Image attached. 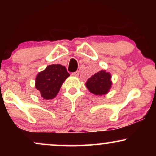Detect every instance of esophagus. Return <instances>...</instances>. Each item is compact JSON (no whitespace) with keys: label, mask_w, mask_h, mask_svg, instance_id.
I'll list each match as a JSON object with an SVG mask.
<instances>
[{"label":"esophagus","mask_w":156,"mask_h":156,"mask_svg":"<svg viewBox=\"0 0 156 156\" xmlns=\"http://www.w3.org/2000/svg\"><path fill=\"white\" fill-rule=\"evenodd\" d=\"M79 74H80V72H79V71H76V72H72V76H79Z\"/></svg>","instance_id":"obj_1"}]
</instances>
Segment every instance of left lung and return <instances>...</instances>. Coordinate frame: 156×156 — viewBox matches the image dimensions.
Masks as SVG:
<instances>
[{
	"instance_id": "1",
	"label": "left lung",
	"mask_w": 156,
	"mask_h": 156,
	"mask_svg": "<svg viewBox=\"0 0 156 156\" xmlns=\"http://www.w3.org/2000/svg\"><path fill=\"white\" fill-rule=\"evenodd\" d=\"M111 74L101 70L88 79L86 87L90 92L96 95L106 94L112 87Z\"/></svg>"
}]
</instances>
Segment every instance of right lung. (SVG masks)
Instances as JSON below:
<instances>
[{"label": "right lung", "mask_w": 156, "mask_h": 156, "mask_svg": "<svg viewBox=\"0 0 156 156\" xmlns=\"http://www.w3.org/2000/svg\"><path fill=\"white\" fill-rule=\"evenodd\" d=\"M69 76L65 67L61 65H51L37 74L35 87L44 99L56 97L65 80Z\"/></svg>", "instance_id": "obj_1"}]
</instances>
